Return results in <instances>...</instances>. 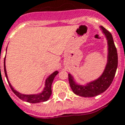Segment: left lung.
Segmentation results:
<instances>
[{"label": "left lung", "instance_id": "1", "mask_svg": "<svg viewBox=\"0 0 125 125\" xmlns=\"http://www.w3.org/2000/svg\"><path fill=\"white\" fill-rule=\"evenodd\" d=\"M101 28L108 40V57L107 65L102 76L96 81L87 84V86H81L76 84L72 76L69 74L70 86L72 91L77 95L89 97L104 93L110 86L115 76L118 66L117 50L115 47L111 33L104 27L101 26Z\"/></svg>", "mask_w": 125, "mask_h": 125}]
</instances>
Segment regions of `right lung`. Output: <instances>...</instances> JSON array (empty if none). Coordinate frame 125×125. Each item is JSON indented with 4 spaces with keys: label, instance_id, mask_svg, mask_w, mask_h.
<instances>
[{
    "label": "right lung",
    "instance_id": "1",
    "mask_svg": "<svg viewBox=\"0 0 125 125\" xmlns=\"http://www.w3.org/2000/svg\"><path fill=\"white\" fill-rule=\"evenodd\" d=\"M4 70H5V74L6 76V78L7 79L8 83L9 84V87H11L12 91L16 95L23 101L25 102H29V103H32V104H35V103H39V102H43L47 101L48 99H49L52 93V91H51V84L53 81L54 78L55 77L59 72L55 71L53 72L52 74H51L47 79L46 80V83H45V87L44 88L43 91L41 93L38 94V95H23L21 93H20L19 92L16 91L15 90H14L13 87L11 86L10 83L9 82L7 78V71H6V67H5V59L4 61Z\"/></svg>",
    "mask_w": 125,
    "mask_h": 125
}]
</instances>
